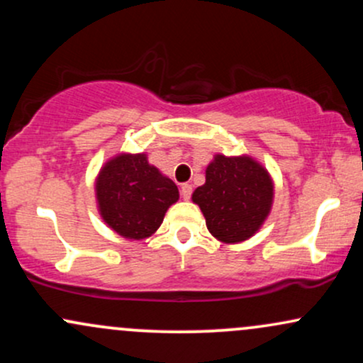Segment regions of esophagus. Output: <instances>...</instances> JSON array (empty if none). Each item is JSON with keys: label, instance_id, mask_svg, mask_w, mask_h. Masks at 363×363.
I'll list each match as a JSON object with an SVG mask.
<instances>
[{"label": "esophagus", "instance_id": "34e87169", "mask_svg": "<svg viewBox=\"0 0 363 363\" xmlns=\"http://www.w3.org/2000/svg\"><path fill=\"white\" fill-rule=\"evenodd\" d=\"M191 194H193V186L191 184H182L181 186V198L182 199H189L191 198Z\"/></svg>", "mask_w": 363, "mask_h": 363}]
</instances>
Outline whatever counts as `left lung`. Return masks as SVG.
Listing matches in <instances>:
<instances>
[{"label": "left lung", "instance_id": "obj_1", "mask_svg": "<svg viewBox=\"0 0 363 363\" xmlns=\"http://www.w3.org/2000/svg\"><path fill=\"white\" fill-rule=\"evenodd\" d=\"M193 201L201 208L211 235L222 242H242L268 216L273 182L252 158L216 155Z\"/></svg>", "mask_w": 363, "mask_h": 363}]
</instances>
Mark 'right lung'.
I'll return each mask as SVG.
<instances>
[{
    "mask_svg": "<svg viewBox=\"0 0 363 363\" xmlns=\"http://www.w3.org/2000/svg\"><path fill=\"white\" fill-rule=\"evenodd\" d=\"M102 218L126 239H147L179 199L177 186L148 164L143 153L107 162L97 179Z\"/></svg>",
    "mask_w": 363,
    "mask_h": 363,
    "instance_id": "right-lung-1",
    "label": "right lung"
}]
</instances>
